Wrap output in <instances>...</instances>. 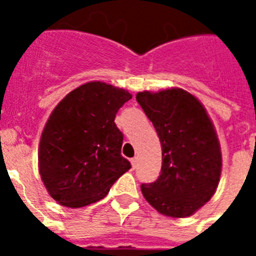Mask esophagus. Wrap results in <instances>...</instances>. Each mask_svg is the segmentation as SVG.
<instances>
[{
	"instance_id": "esophagus-1",
	"label": "esophagus",
	"mask_w": 256,
	"mask_h": 256,
	"mask_svg": "<svg viewBox=\"0 0 256 256\" xmlns=\"http://www.w3.org/2000/svg\"><path fill=\"white\" fill-rule=\"evenodd\" d=\"M130 164H132V168L134 169L136 166H137V158H133V159H130Z\"/></svg>"
}]
</instances>
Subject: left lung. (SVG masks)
Wrapping results in <instances>:
<instances>
[{"label":"left lung","mask_w":256,"mask_h":256,"mask_svg":"<svg viewBox=\"0 0 256 256\" xmlns=\"http://www.w3.org/2000/svg\"><path fill=\"white\" fill-rule=\"evenodd\" d=\"M136 100L155 126L162 155L159 178L142 183V195L160 214L192 216L214 195L222 172L220 144L206 110L182 88L138 92Z\"/></svg>","instance_id":"left-lung-1"}]
</instances>
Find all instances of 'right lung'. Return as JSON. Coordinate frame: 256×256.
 <instances>
[{"mask_svg": "<svg viewBox=\"0 0 256 256\" xmlns=\"http://www.w3.org/2000/svg\"><path fill=\"white\" fill-rule=\"evenodd\" d=\"M132 98L123 88L90 82L68 94L50 115L40 136L38 165L50 196L68 208L105 198L130 169L122 156L118 110Z\"/></svg>", "mask_w": 256, "mask_h": 256, "instance_id": "1", "label": "right lung"}]
</instances>
